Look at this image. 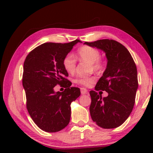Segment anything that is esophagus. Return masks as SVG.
<instances>
[{
    "label": "esophagus",
    "mask_w": 153,
    "mask_h": 153,
    "mask_svg": "<svg viewBox=\"0 0 153 153\" xmlns=\"http://www.w3.org/2000/svg\"><path fill=\"white\" fill-rule=\"evenodd\" d=\"M81 94H83V95H84V94H86L88 93L87 89L84 88H81Z\"/></svg>",
    "instance_id": "esophagus-1"
}]
</instances>
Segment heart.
<instances>
[{
	"label": "heart",
	"mask_w": 153,
	"mask_h": 153,
	"mask_svg": "<svg viewBox=\"0 0 153 153\" xmlns=\"http://www.w3.org/2000/svg\"><path fill=\"white\" fill-rule=\"evenodd\" d=\"M100 52L99 50L95 48L83 46L78 50V57L79 60L83 62H88L91 64V70L95 72L100 73L103 70L104 63L100 58ZM76 59L72 53H68L62 60V65L67 72L69 74H72L74 72L76 69ZM75 83L83 86H90L95 81V77H79L75 79Z\"/></svg>",
	"instance_id": "b5f03b06"
}]
</instances>
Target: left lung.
<instances>
[{
  "label": "left lung",
  "instance_id": "8db88e82",
  "mask_svg": "<svg viewBox=\"0 0 153 153\" xmlns=\"http://www.w3.org/2000/svg\"><path fill=\"white\" fill-rule=\"evenodd\" d=\"M84 44L102 50L107 58L106 70L95 89L105 91L108 95L102 97L96 91H90L92 120L104 129L116 128L127 120L134 105L137 66L127 48L118 42L104 39Z\"/></svg>",
  "mask_w": 153,
  "mask_h": 153
}]
</instances>
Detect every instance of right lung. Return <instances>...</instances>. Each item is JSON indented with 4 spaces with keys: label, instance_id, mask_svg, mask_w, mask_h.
<instances>
[{
    "label": "right lung",
    "instance_id": "obj_1",
    "mask_svg": "<svg viewBox=\"0 0 153 153\" xmlns=\"http://www.w3.org/2000/svg\"><path fill=\"white\" fill-rule=\"evenodd\" d=\"M78 42H81L44 43L31 51L24 61L22 83L26 108L35 124L47 132L59 131L69 124L70 104L81 95L79 88L71 87L62 65L63 58ZM56 85L66 89L55 92Z\"/></svg>",
    "mask_w": 153,
    "mask_h": 153
}]
</instances>
